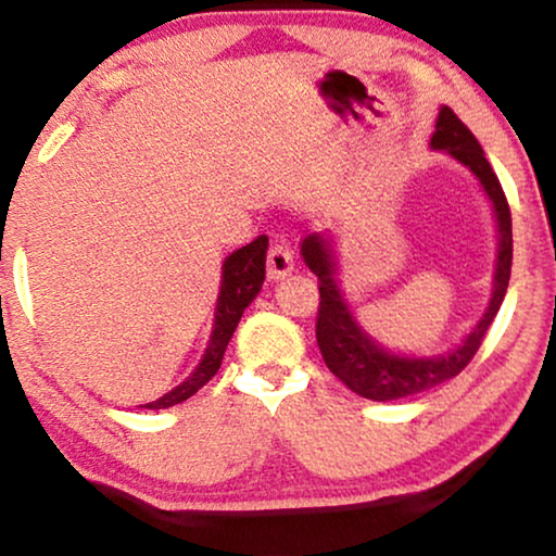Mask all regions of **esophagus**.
<instances>
[{"label": "esophagus", "instance_id": "1", "mask_svg": "<svg viewBox=\"0 0 556 556\" xmlns=\"http://www.w3.org/2000/svg\"><path fill=\"white\" fill-rule=\"evenodd\" d=\"M294 266V254L292 247L285 239H274L269 243V251H266V271H269L271 279L285 277L287 271H292Z\"/></svg>", "mask_w": 556, "mask_h": 556}]
</instances>
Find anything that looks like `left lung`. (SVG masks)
Returning <instances> with one entry per match:
<instances>
[{
    "label": "left lung",
    "instance_id": "obj_1",
    "mask_svg": "<svg viewBox=\"0 0 556 556\" xmlns=\"http://www.w3.org/2000/svg\"><path fill=\"white\" fill-rule=\"evenodd\" d=\"M434 150H447L455 160L468 165L478 175L488 198L493 201L495 218H498V266H495V285L493 298L488 305L485 315L465 338L460 348L453 353L438 355V358H402L391 355L374 343L364 330L355 325L351 309L345 307L340 298L336 282V262H332L330 241L323 236H307L302 241V256L305 264L317 274V290H320V307H317L315 336L320 345L325 366L345 383L348 389L358 396L374 399V402H391L421 391L440 387L450 379H455L465 366L470 364L472 355L483 345L485 332L491 328L493 317L498 315V307L506 298L508 279H510V262H514V236H510V208L506 201L498 177H495L491 162L485 160L483 147L472 137V131L460 122L450 106L440 109L438 127L432 135Z\"/></svg>",
    "mask_w": 556,
    "mask_h": 556
}]
</instances>
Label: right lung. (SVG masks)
<instances>
[{
  "instance_id": "add662e5",
  "label": "right lung",
  "mask_w": 556,
  "mask_h": 556,
  "mask_svg": "<svg viewBox=\"0 0 556 556\" xmlns=\"http://www.w3.org/2000/svg\"><path fill=\"white\" fill-rule=\"evenodd\" d=\"M266 243H269V239H266V236H258V239L247 243V247H241L239 251H233V254L226 258L224 282H220L218 307H216V325H213L211 343L205 348L201 366H198L195 371H192V376H188L180 387L169 391V394L157 399V402L144 404L147 409H167V406L180 404L216 376V371L220 368V361H224L228 340H231L243 309L249 307V302L256 298L264 285Z\"/></svg>"
}]
</instances>
